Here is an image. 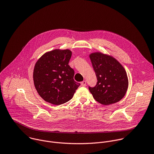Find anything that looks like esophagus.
<instances>
[{
    "instance_id": "obj_1",
    "label": "esophagus",
    "mask_w": 154,
    "mask_h": 154,
    "mask_svg": "<svg viewBox=\"0 0 154 154\" xmlns=\"http://www.w3.org/2000/svg\"><path fill=\"white\" fill-rule=\"evenodd\" d=\"M81 84L82 86H85L86 85V81H83L81 82Z\"/></svg>"
}]
</instances>
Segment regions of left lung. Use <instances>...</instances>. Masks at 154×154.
Instances as JSON below:
<instances>
[{"mask_svg": "<svg viewBox=\"0 0 154 154\" xmlns=\"http://www.w3.org/2000/svg\"><path fill=\"white\" fill-rule=\"evenodd\" d=\"M97 83L88 89L94 99L103 105L119 101L127 91L129 81L125 68L111 56L101 52L89 55Z\"/></svg>", "mask_w": 154, "mask_h": 154, "instance_id": "1", "label": "left lung"}]
</instances>
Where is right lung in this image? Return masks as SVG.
Segmentation results:
<instances>
[{
  "instance_id": "obj_1",
  "label": "right lung",
  "mask_w": 154,
  "mask_h": 154,
  "mask_svg": "<svg viewBox=\"0 0 154 154\" xmlns=\"http://www.w3.org/2000/svg\"><path fill=\"white\" fill-rule=\"evenodd\" d=\"M72 51L55 49L44 54L33 71L35 88L46 102L60 105L70 100L80 85L75 81V72L69 65Z\"/></svg>"
}]
</instances>
